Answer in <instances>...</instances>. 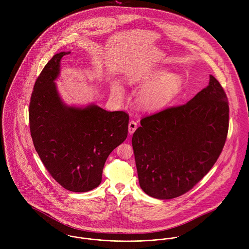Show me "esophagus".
<instances>
[{
  "label": "esophagus",
  "mask_w": 249,
  "mask_h": 249,
  "mask_svg": "<svg viewBox=\"0 0 249 249\" xmlns=\"http://www.w3.org/2000/svg\"><path fill=\"white\" fill-rule=\"evenodd\" d=\"M136 128H137V123L135 121L129 122V124H128V133L133 134L134 131L136 130Z\"/></svg>",
  "instance_id": "obj_1"
}]
</instances>
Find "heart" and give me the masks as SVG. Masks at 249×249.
Segmentation results:
<instances>
[{
    "instance_id": "1",
    "label": "heart",
    "mask_w": 249,
    "mask_h": 249,
    "mask_svg": "<svg viewBox=\"0 0 249 249\" xmlns=\"http://www.w3.org/2000/svg\"><path fill=\"white\" fill-rule=\"evenodd\" d=\"M130 85L142 84L136 96V106L144 112H158L171 106L180 94L183 86L182 77L163 68H156L142 74H132L127 77ZM111 92L121 96L124 92L122 85L113 82Z\"/></svg>"
}]
</instances>
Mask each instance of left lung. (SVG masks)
<instances>
[{
	"instance_id": "obj_1",
	"label": "left lung",
	"mask_w": 249,
	"mask_h": 249,
	"mask_svg": "<svg viewBox=\"0 0 249 249\" xmlns=\"http://www.w3.org/2000/svg\"><path fill=\"white\" fill-rule=\"evenodd\" d=\"M228 121L226 94L211 74L208 86L186 105L142 119L132 146L142 191L158 199L190 191L216 162Z\"/></svg>"
}]
</instances>
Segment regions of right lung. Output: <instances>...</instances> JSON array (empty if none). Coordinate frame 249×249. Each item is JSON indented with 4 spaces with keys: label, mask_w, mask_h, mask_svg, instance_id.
Returning a JSON list of instances; mask_svg holds the SVG:
<instances>
[{
    "label": "right lung",
    "mask_w": 249,
    "mask_h": 249,
    "mask_svg": "<svg viewBox=\"0 0 249 249\" xmlns=\"http://www.w3.org/2000/svg\"><path fill=\"white\" fill-rule=\"evenodd\" d=\"M61 52L53 56L36 79L29 109L36 151L53 178L63 188L83 193L97 188L107 157L127 137L128 115L90 104L66 105L55 80Z\"/></svg>",
    "instance_id": "1"
}]
</instances>
